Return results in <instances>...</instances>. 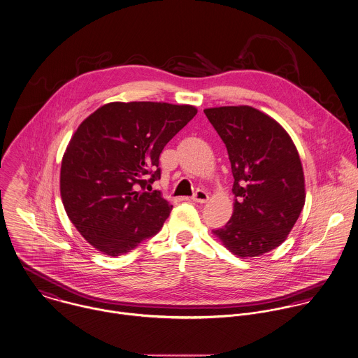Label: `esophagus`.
Masks as SVG:
<instances>
[{
    "label": "esophagus",
    "instance_id": "1",
    "mask_svg": "<svg viewBox=\"0 0 358 358\" xmlns=\"http://www.w3.org/2000/svg\"><path fill=\"white\" fill-rule=\"evenodd\" d=\"M192 200L196 201V203H206V201L208 200V194H207L206 191L198 189V191L195 192V195L192 196Z\"/></svg>",
    "mask_w": 358,
    "mask_h": 358
}]
</instances>
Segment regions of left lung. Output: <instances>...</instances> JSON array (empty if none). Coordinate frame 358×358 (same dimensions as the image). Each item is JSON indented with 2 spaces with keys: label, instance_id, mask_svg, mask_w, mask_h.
<instances>
[{
  "label": "left lung",
  "instance_id": "8db88e82",
  "mask_svg": "<svg viewBox=\"0 0 358 358\" xmlns=\"http://www.w3.org/2000/svg\"><path fill=\"white\" fill-rule=\"evenodd\" d=\"M222 138L235 178L234 214L213 231L238 257L278 247L305 204V177L295 144L282 126L250 106L206 108Z\"/></svg>",
  "mask_w": 358,
  "mask_h": 358
}]
</instances>
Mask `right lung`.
Listing matches in <instances>:
<instances>
[{
	"label": "right lung",
	"instance_id": "obj_1",
	"mask_svg": "<svg viewBox=\"0 0 358 358\" xmlns=\"http://www.w3.org/2000/svg\"><path fill=\"white\" fill-rule=\"evenodd\" d=\"M198 110L154 101L108 103L73 134L60 169V195L80 235L118 257L157 235L173 206L152 191L164 145Z\"/></svg>",
	"mask_w": 358,
	"mask_h": 358
}]
</instances>
